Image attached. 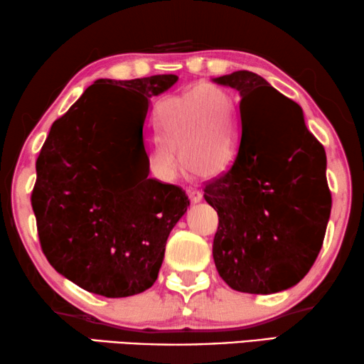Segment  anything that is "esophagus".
Returning a JSON list of instances; mask_svg holds the SVG:
<instances>
[{
  "instance_id": "obj_1",
  "label": "esophagus",
  "mask_w": 364,
  "mask_h": 364,
  "mask_svg": "<svg viewBox=\"0 0 364 364\" xmlns=\"http://www.w3.org/2000/svg\"><path fill=\"white\" fill-rule=\"evenodd\" d=\"M187 195H188V198L193 201V203H198V201H201V198H203V195H201L200 190L193 188V187H187Z\"/></svg>"
}]
</instances>
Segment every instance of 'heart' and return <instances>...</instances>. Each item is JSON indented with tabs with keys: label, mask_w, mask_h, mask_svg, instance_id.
I'll use <instances>...</instances> for the list:
<instances>
[{
	"label": "heart",
	"mask_w": 364,
	"mask_h": 364,
	"mask_svg": "<svg viewBox=\"0 0 364 364\" xmlns=\"http://www.w3.org/2000/svg\"><path fill=\"white\" fill-rule=\"evenodd\" d=\"M150 145L151 171L161 178L174 177L177 161L196 176L224 169L235 146V106L216 83H200L192 92L161 100L153 112Z\"/></svg>",
	"instance_id": "1"
}]
</instances>
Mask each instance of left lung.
<instances>
[{"label": "left lung", "mask_w": 364, "mask_h": 364, "mask_svg": "<svg viewBox=\"0 0 364 364\" xmlns=\"http://www.w3.org/2000/svg\"><path fill=\"white\" fill-rule=\"evenodd\" d=\"M214 82L240 93L243 129L228 171L203 188L219 216L214 264L230 289L276 294L299 284L323 247L332 206L324 146L263 77L237 70Z\"/></svg>", "instance_id": "1"}]
</instances>
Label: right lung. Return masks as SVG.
<instances>
[{
	"label": "right lung",
	"mask_w": 364,
	"mask_h": 364,
	"mask_svg": "<svg viewBox=\"0 0 364 364\" xmlns=\"http://www.w3.org/2000/svg\"><path fill=\"white\" fill-rule=\"evenodd\" d=\"M177 79H100L53 122L41 146L31 198L41 252L83 290L121 299L158 279L166 240L190 200L178 186L148 178L150 163L139 172L117 158L121 134L109 101L127 90L148 109Z\"/></svg>",
	"instance_id": "1"
}]
</instances>
